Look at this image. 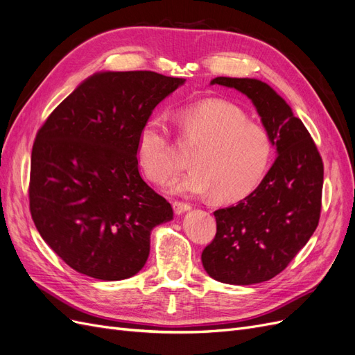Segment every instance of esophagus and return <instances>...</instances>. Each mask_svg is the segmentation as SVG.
Listing matches in <instances>:
<instances>
[{
  "label": "esophagus",
  "instance_id": "1",
  "mask_svg": "<svg viewBox=\"0 0 355 355\" xmlns=\"http://www.w3.org/2000/svg\"><path fill=\"white\" fill-rule=\"evenodd\" d=\"M173 210L176 214H184L185 211L191 210V206L188 202H182V201H175L173 202Z\"/></svg>",
  "mask_w": 355,
  "mask_h": 355
}]
</instances>
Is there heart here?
<instances>
[{"label": "heart", "mask_w": 355, "mask_h": 355, "mask_svg": "<svg viewBox=\"0 0 355 355\" xmlns=\"http://www.w3.org/2000/svg\"><path fill=\"white\" fill-rule=\"evenodd\" d=\"M188 144L198 145L191 154L192 168L178 179L175 194L206 196L220 202L240 200L257 187L271 163L274 146L259 124L223 101H204L179 115ZM136 155L145 175L164 184L179 168L164 115L149 116L137 136Z\"/></svg>", "instance_id": "1"}]
</instances>
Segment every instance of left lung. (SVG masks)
I'll return each mask as SVG.
<instances>
[{
    "label": "left lung",
    "instance_id": "obj_1",
    "mask_svg": "<svg viewBox=\"0 0 355 355\" xmlns=\"http://www.w3.org/2000/svg\"><path fill=\"white\" fill-rule=\"evenodd\" d=\"M247 96L270 135L277 158L257 188L214 211L216 237L202 250L206 272L249 286L280 274L314 234L321 210L323 161L304 123L271 85L256 78H213Z\"/></svg>",
    "mask_w": 355,
    "mask_h": 355
}]
</instances>
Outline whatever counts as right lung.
Here are the masks:
<instances>
[{
    "label": "right lung",
    "instance_id": "obj_1",
    "mask_svg": "<svg viewBox=\"0 0 355 355\" xmlns=\"http://www.w3.org/2000/svg\"><path fill=\"white\" fill-rule=\"evenodd\" d=\"M187 80L153 71L96 72L40 128L31 157L35 227L72 270L118 282L142 270L151 231L173 209L139 173L137 136Z\"/></svg>",
    "mask_w": 355,
    "mask_h": 355
}]
</instances>
